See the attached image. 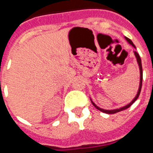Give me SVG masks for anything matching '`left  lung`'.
Wrapping results in <instances>:
<instances>
[{
    "label": "left lung",
    "instance_id": "8db88e82",
    "mask_svg": "<svg viewBox=\"0 0 153 153\" xmlns=\"http://www.w3.org/2000/svg\"><path fill=\"white\" fill-rule=\"evenodd\" d=\"M126 39L127 40V41L129 43V44L132 45V46L133 47V48H135L136 47L135 45L133 44V43L132 42V40L131 39H129L128 38H127V37H126ZM134 55H135L136 58H137V62H138V65H139V68H140V86H139V90H138V92L137 94V95H136V97L134 98H133V100L132 101V102L129 103V104L126 105V106H123L121 107V108H120V109H112V110H106V109H101L100 107L97 106L92 101H91V102H92V104L94 105V106L95 107L96 109H98V110H100V111L103 112V113H105V114H116V113H118V112L120 111H122V110H124V109H128V107H130L132 105H133V103L134 102H135L137 99L138 98V97H139V95H140V91H141V86H142V79H143V71H142V65H141V59H140V55H139V54H138L137 52L136 51H134Z\"/></svg>",
    "mask_w": 153,
    "mask_h": 153
}]
</instances>
